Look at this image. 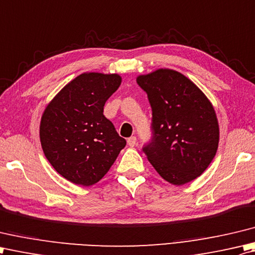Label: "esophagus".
I'll return each instance as SVG.
<instances>
[{
  "label": "esophagus",
  "instance_id": "obj_1",
  "mask_svg": "<svg viewBox=\"0 0 255 255\" xmlns=\"http://www.w3.org/2000/svg\"><path fill=\"white\" fill-rule=\"evenodd\" d=\"M135 144H136V137H135V136H131V137L128 138V146L133 147Z\"/></svg>",
  "mask_w": 255,
  "mask_h": 255
}]
</instances>
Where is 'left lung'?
Wrapping results in <instances>:
<instances>
[{
    "instance_id": "left-lung-1",
    "label": "left lung",
    "mask_w": 255,
    "mask_h": 255,
    "mask_svg": "<svg viewBox=\"0 0 255 255\" xmlns=\"http://www.w3.org/2000/svg\"><path fill=\"white\" fill-rule=\"evenodd\" d=\"M136 82L152 108V141L143 148L160 177L175 186L196 179L216 156L219 123L209 99L180 72L159 68Z\"/></svg>"
}]
</instances>
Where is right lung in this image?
Masks as SVG:
<instances>
[{
  "label": "right lung",
  "mask_w": 255,
  "mask_h": 255,
  "mask_svg": "<svg viewBox=\"0 0 255 255\" xmlns=\"http://www.w3.org/2000/svg\"><path fill=\"white\" fill-rule=\"evenodd\" d=\"M121 82L118 74L84 72L46 107L39 126L41 148L57 173L70 183H98L127 145L103 116L106 101Z\"/></svg>",
  "instance_id": "obj_1"
}]
</instances>
